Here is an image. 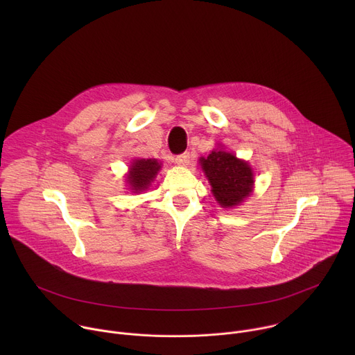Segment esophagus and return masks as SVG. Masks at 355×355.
<instances>
[{"mask_svg": "<svg viewBox=\"0 0 355 355\" xmlns=\"http://www.w3.org/2000/svg\"><path fill=\"white\" fill-rule=\"evenodd\" d=\"M175 163L178 166H188L191 163V155L188 153V151H184V153H181L175 157Z\"/></svg>", "mask_w": 355, "mask_h": 355, "instance_id": "34e87169", "label": "esophagus"}]
</instances>
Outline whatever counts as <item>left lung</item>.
Returning <instances> with one entry per match:
<instances>
[{
	"instance_id": "1",
	"label": "left lung",
	"mask_w": 355,
	"mask_h": 355,
	"mask_svg": "<svg viewBox=\"0 0 355 355\" xmlns=\"http://www.w3.org/2000/svg\"><path fill=\"white\" fill-rule=\"evenodd\" d=\"M216 200L222 207H233L250 195L252 171L248 164L223 150H214L208 159H199Z\"/></svg>"
}]
</instances>
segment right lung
<instances>
[{
  "label": "right lung",
  "mask_w": 355,
  "mask_h": 355,
  "mask_svg": "<svg viewBox=\"0 0 355 355\" xmlns=\"http://www.w3.org/2000/svg\"><path fill=\"white\" fill-rule=\"evenodd\" d=\"M160 167L162 166L155 159L135 160L126 177L128 182L130 184V188L135 189V192L147 189L150 182L153 181V178L157 175Z\"/></svg>",
  "instance_id": "1"
}]
</instances>
